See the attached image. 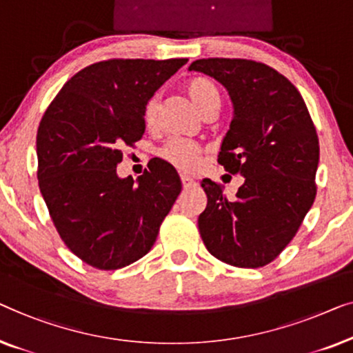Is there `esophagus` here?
Wrapping results in <instances>:
<instances>
[{"label": "esophagus", "mask_w": 353, "mask_h": 353, "mask_svg": "<svg viewBox=\"0 0 353 353\" xmlns=\"http://www.w3.org/2000/svg\"><path fill=\"white\" fill-rule=\"evenodd\" d=\"M181 181H182V187L183 188H188V187L195 185V181H193V179L188 177V176H181Z\"/></svg>", "instance_id": "esophagus-1"}]
</instances>
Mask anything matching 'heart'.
<instances>
[{
	"label": "heart",
	"mask_w": 353,
	"mask_h": 353,
	"mask_svg": "<svg viewBox=\"0 0 353 353\" xmlns=\"http://www.w3.org/2000/svg\"><path fill=\"white\" fill-rule=\"evenodd\" d=\"M185 94L192 105L203 115L210 108L221 107V92L217 84L211 78L195 77L185 84ZM158 117V96H153L143 108V121L147 126H153ZM161 157L177 170L195 171L200 166V148L193 143L170 142L161 150Z\"/></svg>",
	"instance_id": "heart-1"
}]
</instances>
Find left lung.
<instances>
[{
    "mask_svg": "<svg viewBox=\"0 0 353 353\" xmlns=\"http://www.w3.org/2000/svg\"><path fill=\"white\" fill-rule=\"evenodd\" d=\"M190 72L214 78L232 101L219 161L245 177L235 200L203 179L206 210L198 228L206 250L225 264L257 269L285 250L314 205L319 137L299 91L265 63L200 59Z\"/></svg>",
    "mask_w": 353,
    "mask_h": 353,
    "instance_id": "obj_1",
    "label": "left lung"
}]
</instances>
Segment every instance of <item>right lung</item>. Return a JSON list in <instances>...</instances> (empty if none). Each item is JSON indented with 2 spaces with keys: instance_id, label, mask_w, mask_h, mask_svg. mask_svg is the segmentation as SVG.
Listing matches in <instances>:
<instances>
[{
  "instance_id": "right-lung-1",
  "label": "right lung",
  "mask_w": 353,
  "mask_h": 353,
  "mask_svg": "<svg viewBox=\"0 0 353 353\" xmlns=\"http://www.w3.org/2000/svg\"><path fill=\"white\" fill-rule=\"evenodd\" d=\"M187 59H113L63 84L38 128L39 190L73 254L117 270L152 250L181 193L174 166L150 161L137 181L120 177L121 147L145 131L143 108Z\"/></svg>"
}]
</instances>
